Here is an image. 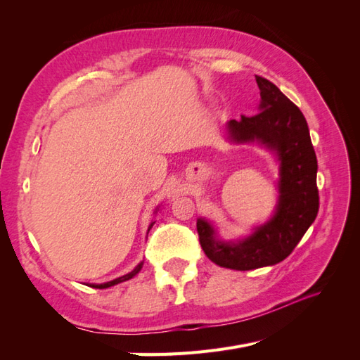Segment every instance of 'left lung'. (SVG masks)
I'll return each instance as SVG.
<instances>
[{
    "mask_svg": "<svg viewBox=\"0 0 360 360\" xmlns=\"http://www.w3.org/2000/svg\"><path fill=\"white\" fill-rule=\"evenodd\" d=\"M259 112L230 120L228 135L234 143H258L275 151L281 162L279 198L275 214L238 242H221L205 219L197 221L204 254L214 264L234 270H254L285 259L302 240L319 213L317 156L302 111L278 86L255 76Z\"/></svg>",
    "mask_w": 360,
    "mask_h": 360,
    "instance_id": "left-lung-1",
    "label": "left lung"
}]
</instances>
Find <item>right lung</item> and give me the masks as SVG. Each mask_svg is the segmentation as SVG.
Segmentation results:
<instances>
[{"label":"right lung","mask_w":360,"mask_h":360,"mask_svg":"<svg viewBox=\"0 0 360 360\" xmlns=\"http://www.w3.org/2000/svg\"><path fill=\"white\" fill-rule=\"evenodd\" d=\"M153 224L155 222H151L150 224V226H148V231H150V228L153 226ZM148 234V233H147ZM143 264H144V261H141V263L130 271V274H127V275H124V276H120V278H117V279H114V281H110V282H105V284H90V287H93V288H108V287H112V285H117V284H120V282H124V281H127V279H130V278H134L138 271L143 269Z\"/></svg>","instance_id":"add662e5"}]
</instances>
